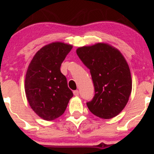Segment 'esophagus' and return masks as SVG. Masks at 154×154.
<instances>
[{
	"label": "esophagus",
	"instance_id": "esophagus-1",
	"mask_svg": "<svg viewBox=\"0 0 154 154\" xmlns=\"http://www.w3.org/2000/svg\"><path fill=\"white\" fill-rule=\"evenodd\" d=\"M73 93H74V95H75V96H77V95H79V91H75L73 92Z\"/></svg>",
	"mask_w": 154,
	"mask_h": 154
}]
</instances>
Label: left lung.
Here are the masks:
<instances>
[{"label":"left lung","mask_w":154,"mask_h":154,"mask_svg":"<svg viewBox=\"0 0 154 154\" xmlns=\"http://www.w3.org/2000/svg\"><path fill=\"white\" fill-rule=\"evenodd\" d=\"M77 54L90 69L94 85V96L87 102L89 110L105 119L118 115L132 91L130 68L122 54L106 43L79 48Z\"/></svg>","instance_id":"1"}]
</instances>
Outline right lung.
I'll use <instances>...</instances> for the list:
<instances>
[{"mask_svg": "<svg viewBox=\"0 0 154 154\" xmlns=\"http://www.w3.org/2000/svg\"><path fill=\"white\" fill-rule=\"evenodd\" d=\"M71 45L56 42L35 55L25 77V93L32 110L42 119L51 121L64 113L73 93L60 67Z\"/></svg>", "mask_w": 154, "mask_h": 154, "instance_id": "add662e5", "label": "right lung"}]
</instances>
